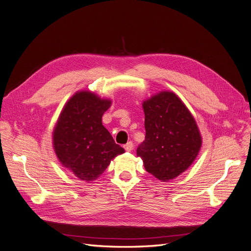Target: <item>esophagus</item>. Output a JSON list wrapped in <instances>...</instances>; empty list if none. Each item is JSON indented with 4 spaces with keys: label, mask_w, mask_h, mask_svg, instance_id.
<instances>
[{
    "label": "esophagus",
    "mask_w": 251,
    "mask_h": 251,
    "mask_svg": "<svg viewBox=\"0 0 251 251\" xmlns=\"http://www.w3.org/2000/svg\"><path fill=\"white\" fill-rule=\"evenodd\" d=\"M125 150L126 151H131L132 150H133V148H134V144H133V142L132 141H128L126 144H125Z\"/></svg>",
    "instance_id": "34e87169"
}]
</instances>
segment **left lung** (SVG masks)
Instances as JSON below:
<instances>
[{"label":"left lung","mask_w":251,"mask_h":251,"mask_svg":"<svg viewBox=\"0 0 251 251\" xmlns=\"http://www.w3.org/2000/svg\"><path fill=\"white\" fill-rule=\"evenodd\" d=\"M146 139L139 144L147 172L161 181L176 178L189 168L201 148L192 114L173 92H160L143 102Z\"/></svg>","instance_id":"8db88e82"}]
</instances>
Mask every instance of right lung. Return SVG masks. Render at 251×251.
Masks as SVG:
<instances>
[{
  "instance_id": "right-lung-1",
  "label": "right lung",
  "mask_w": 251,
  "mask_h": 251,
  "mask_svg": "<svg viewBox=\"0 0 251 251\" xmlns=\"http://www.w3.org/2000/svg\"><path fill=\"white\" fill-rule=\"evenodd\" d=\"M110 105L111 100L82 91L73 95L60 113L53 146L60 163L80 180H96L114 157L125 153L101 123Z\"/></svg>"
}]
</instances>
